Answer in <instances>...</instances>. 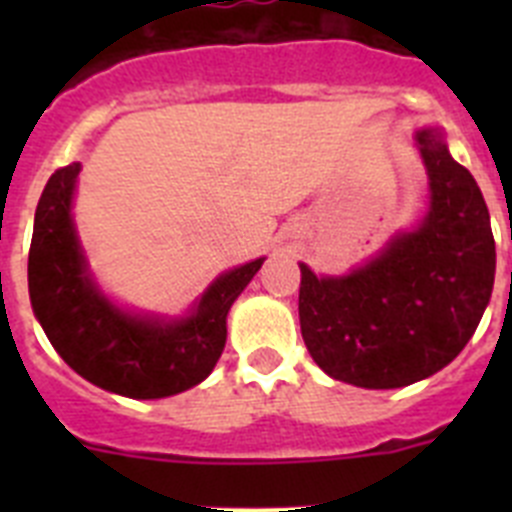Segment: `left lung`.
<instances>
[{"label": "left lung", "instance_id": "1", "mask_svg": "<svg viewBox=\"0 0 512 512\" xmlns=\"http://www.w3.org/2000/svg\"><path fill=\"white\" fill-rule=\"evenodd\" d=\"M415 146L428 174L418 225L343 277L300 264V328L315 364L338 382L397 390L441 372L474 336L495 284L490 212L443 130Z\"/></svg>", "mask_w": 512, "mask_h": 512}]
</instances>
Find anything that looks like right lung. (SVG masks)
Instances as JSON below:
<instances>
[{
    "instance_id": "right-lung-1",
    "label": "right lung",
    "mask_w": 512,
    "mask_h": 512,
    "mask_svg": "<svg viewBox=\"0 0 512 512\" xmlns=\"http://www.w3.org/2000/svg\"><path fill=\"white\" fill-rule=\"evenodd\" d=\"M81 164L48 179L35 210L27 259L30 302L45 336L76 374L133 400L179 395L210 377L228 338V310L264 259L228 269L182 318L125 310L104 295L76 235Z\"/></svg>"
}]
</instances>
